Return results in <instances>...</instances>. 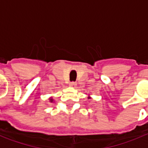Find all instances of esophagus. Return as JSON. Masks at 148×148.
Returning a JSON list of instances; mask_svg holds the SVG:
<instances>
[{
    "instance_id": "esophagus-1",
    "label": "esophagus",
    "mask_w": 148,
    "mask_h": 148,
    "mask_svg": "<svg viewBox=\"0 0 148 148\" xmlns=\"http://www.w3.org/2000/svg\"><path fill=\"white\" fill-rule=\"evenodd\" d=\"M70 87H72V88H75L77 86V83L76 82H71V83L69 84Z\"/></svg>"
}]
</instances>
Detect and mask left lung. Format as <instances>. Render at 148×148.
I'll list each match as a JSON object with an SVG mask.
<instances>
[{
    "instance_id": "left-lung-1",
    "label": "left lung",
    "mask_w": 148,
    "mask_h": 148,
    "mask_svg": "<svg viewBox=\"0 0 148 148\" xmlns=\"http://www.w3.org/2000/svg\"><path fill=\"white\" fill-rule=\"evenodd\" d=\"M89 98H90V97H88V99H89Z\"/></svg>"
}]
</instances>
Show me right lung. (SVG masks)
<instances>
[{"mask_svg":"<svg viewBox=\"0 0 148 148\" xmlns=\"http://www.w3.org/2000/svg\"><path fill=\"white\" fill-rule=\"evenodd\" d=\"M53 98H50V102H51V103H52V102H53Z\"/></svg>","mask_w":148,"mask_h":148,"instance_id":"right-lung-1","label":"right lung"}]
</instances>
